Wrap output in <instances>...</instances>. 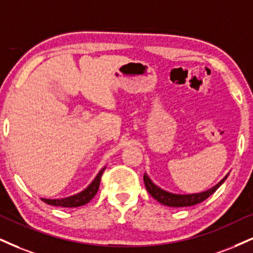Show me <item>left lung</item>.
Segmentation results:
<instances>
[{
  "instance_id": "1",
  "label": "left lung",
  "mask_w": 253,
  "mask_h": 253,
  "mask_svg": "<svg viewBox=\"0 0 253 253\" xmlns=\"http://www.w3.org/2000/svg\"><path fill=\"white\" fill-rule=\"evenodd\" d=\"M229 173L226 174L224 178L218 182L216 185L212 186L211 189L205 190V191L197 192V193H186V195H183V193H173L170 191H167V190L160 188L158 185L152 182L150 177L148 176V173H144V184L145 188L148 190V192L154 197L156 201L160 202L161 204L165 205V207L170 208H184V207H192V205L198 204V203H202L205 201L208 197H210L212 193L216 191V190L219 188L220 185L224 183V180L227 178Z\"/></svg>"
}]
</instances>
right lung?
Instances as JSON below:
<instances>
[{"mask_svg": "<svg viewBox=\"0 0 253 253\" xmlns=\"http://www.w3.org/2000/svg\"><path fill=\"white\" fill-rule=\"evenodd\" d=\"M105 168H102L99 170V172L96 174V177L93 178L91 183L86 186L85 189L79 193H75L73 196L64 198H41L43 202L46 203L49 205H54V207H62V208H79L82 205H85L86 203H89L91 199L95 197V195L98 191L99 188V182H101V177L103 171L105 170Z\"/></svg>", "mask_w": 253, "mask_h": 253, "instance_id": "obj_1", "label": "right lung"}]
</instances>
